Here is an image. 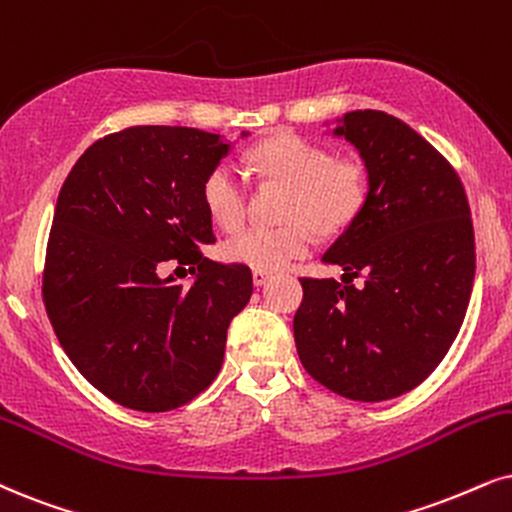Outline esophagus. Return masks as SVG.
Masks as SVG:
<instances>
[{
  "label": "esophagus",
  "instance_id": "esophagus-1",
  "mask_svg": "<svg viewBox=\"0 0 512 512\" xmlns=\"http://www.w3.org/2000/svg\"><path fill=\"white\" fill-rule=\"evenodd\" d=\"M269 278H271V274H267V271H252V283H255L257 288H262Z\"/></svg>",
  "mask_w": 512,
  "mask_h": 512
}]
</instances>
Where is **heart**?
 <instances>
[{
  "label": "heart",
  "mask_w": 512,
  "mask_h": 512,
  "mask_svg": "<svg viewBox=\"0 0 512 512\" xmlns=\"http://www.w3.org/2000/svg\"><path fill=\"white\" fill-rule=\"evenodd\" d=\"M257 174L288 186L281 226H250L224 243V257L255 271H281L309 252L312 234H338L366 203V172L354 160H335L328 148L295 134L264 141L250 153ZM203 203L219 229L236 231L245 219L248 189L231 163H219L203 179Z\"/></svg>",
  "instance_id": "b5f03b06"
}]
</instances>
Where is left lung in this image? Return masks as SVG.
Returning a JSON list of instances; mask_svg holds the SVG:
<instances>
[{
  "label": "left lung",
  "instance_id": "left-lung-1",
  "mask_svg": "<svg viewBox=\"0 0 512 512\" xmlns=\"http://www.w3.org/2000/svg\"><path fill=\"white\" fill-rule=\"evenodd\" d=\"M333 137L364 160L366 203L321 257L342 283L302 278L295 345L328 390L385 401L423 383L461 331L475 281L470 205L454 167L394 115L345 113Z\"/></svg>",
  "mask_w": 512,
  "mask_h": 512
}]
</instances>
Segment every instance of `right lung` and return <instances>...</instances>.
Here are the masks:
<instances>
[{
    "mask_svg": "<svg viewBox=\"0 0 512 512\" xmlns=\"http://www.w3.org/2000/svg\"><path fill=\"white\" fill-rule=\"evenodd\" d=\"M229 151L231 141L203 129L127 127L94 141L63 181L44 307L68 359L115 404L172 411L222 368L252 274L203 257L215 234L200 189ZM167 261L198 266L197 281L165 277Z\"/></svg>",
    "mask_w": 512,
    "mask_h": 512,
    "instance_id": "obj_1",
    "label": "right lung"
}]
</instances>
